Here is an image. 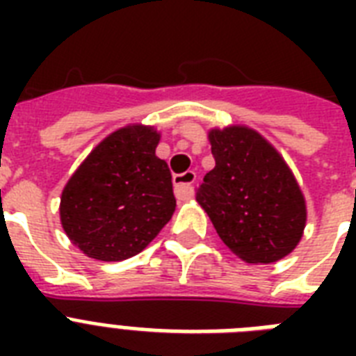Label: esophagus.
I'll list each match as a JSON object with an SVG mask.
<instances>
[{"instance_id": "1", "label": "esophagus", "mask_w": 356, "mask_h": 356, "mask_svg": "<svg viewBox=\"0 0 356 356\" xmlns=\"http://www.w3.org/2000/svg\"><path fill=\"white\" fill-rule=\"evenodd\" d=\"M195 173L184 172L179 175H173V186H175V195L179 200H190L194 195Z\"/></svg>"}]
</instances>
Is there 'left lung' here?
Masks as SVG:
<instances>
[{
    "label": "left lung",
    "mask_w": 356,
    "mask_h": 356,
    "mask_svg": "<svg viewBox=\"0 0 356 356\" xmlns=\"http://www.w3.org/2000/svg\"><path fill=\"white\" fill-rule=\"evenodd\" d=\"M216 166L195 201L238 259L271 264L290 254L307 225L305 195L282 155L254 129L209 131Z\"/></svg>",
    "instance_id": "8db88e82"
}]
</instances>
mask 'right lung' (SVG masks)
Instances as JSON below:
<instances>
[{
  "label": "right lung",
  "instance_id": "obj_1",
  "mask_svg": "<svg viewBox=\"0 0 356 356\" xmlns=\"http://www.w3.org/2000/svg\"><path fill=\"white\" fill-rule=\"evenodd\" d=\"M161 133L129 123L99 142L68 179L60 223L90 259L118 262L144 251L175 212L172 173L155 155Z\"/></svg>",
  "mask_w": 356,
  "mask_h": 356
}]
</instances>
